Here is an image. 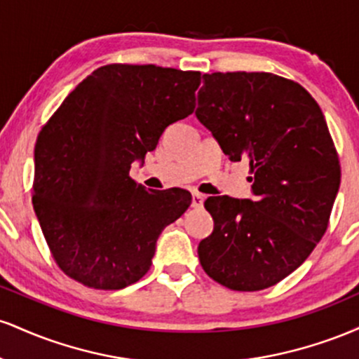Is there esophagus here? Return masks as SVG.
I'll return each instance as SVG.
<instances>
[{"label": "esophagus", "instance_id": "obj_1", "mask_svg": "<svg viewBox=\"0 0 359 359\" xmlns=\"http://www.w3.org/2000/svg\"><path fill=\"white\" fill-rule=\"evenodd\" d=\"M203 204H204V196H203V194L192 192V208L199 209V208H203Z\"/></svg>", "mask_w": 359, "mask_h": 359}]
</instances>
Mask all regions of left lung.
I'll return each instance as SVG.
<instances>
[{
  "label": "left lung",
  "mask_w": 359,
  "mask_h": 359,
  "mask_svg": "<svg viewBox=\"0 0 359 359\" xmlns=\"http://www.w3.org/2000/svg\"><path fill=\"white\" fill-rule=\"evenodd\" d=\"M203 79L196 116L231 162H248L253 197H209L214 229L197 253L221 285L263 290L297 270L324 236L339 160L323 111L297 82L266 72Z\"/></svg>",
  "instance_id": "8db88e82"
}]
</instances>
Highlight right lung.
Here are the masks:
<instances>
[{
  "instance_id": "add662e5",
  "label": "right lung",
  "mask_w": 359,
  "mask_h": 359,
  "mask_svg": "<svg viewBox=\"0 0 359 359\" xmlns=\"http://www.w3.org/2000/svg\"><path fill=\"white\" fill-rule=\"evenodd\" d=\"M201 74L155 65L96 69L65 97L35 145L34 209L69 277L119 290L150 270L156 240L191 205L184 189L145 191L131 163L196 108Z\"/></svg>"
}]
</instances>
